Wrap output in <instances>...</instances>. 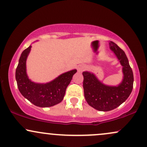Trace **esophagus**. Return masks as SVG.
Returning <instances> with one entry per match:
<instances>
[{
  "label": "esophagus",
  "instance_id": "1",
  "mask_svg": "<svg viewBox=\"0 0 147 147\" xmlns=\"http://www.w3.org/2000/svg\"><path fill=\"white\" fill-rule=\"evenodd\" d=\"M84 68H85V67H84V65H78V67H77V70H78L79 72H82L84 70Z\"/></svg>",
  "mask_w": 147,
  "mask_h": 147
}]
</instances>
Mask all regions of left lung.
I'll return each mask as SVG.
<instances>
[{
	"instance_id": "obj_1",
	"label": "left lung",
	"mask_w": 147,
	"mask_h": 147,
	"mask_svg": "<svg viewBox=\"0 0 147 147\" xmlns=\"http://www.w3.org/2000/svg\"><path fill=\"white\" fill-rule=\"evenodd\" d=\"M110 48L122 66L123 79L117 86L103 84L93 73L83 72L84 97L88 104L97 111H109L116 109L129 97L133 90V74L129 60L123 50L113 41Z\"/></svg>"
}]
</instances>
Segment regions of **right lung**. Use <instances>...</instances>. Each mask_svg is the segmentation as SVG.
<instances>
[{
	"label": "right lung",
	"mask_w": 147,
	"mask_h": 147,
	"mask_svg": "<svg viewBox=\"0 0 147 147\" xmlns=\"http://www.w3.org/2000/svg\"><path fill=\"white\" fill-rule=\"evenodd\" d=\"M32 46L22 52L16 70V80L21 95L38 107H50L63 100L65 90L77 70H70L45 84L35 83L29 79L26 72V61Z\"/></svg>",
	"instance_id": "1"
}]
</instances>
